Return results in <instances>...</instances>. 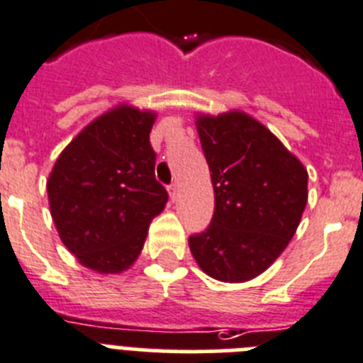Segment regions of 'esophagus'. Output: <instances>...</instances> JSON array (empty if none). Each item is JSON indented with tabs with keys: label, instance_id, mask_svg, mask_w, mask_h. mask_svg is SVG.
Masks as SVG:
<instances>
[{
	"label": "esophagus",
	"instance_id": "obj_1",
	"mask_svg": "<svg viewBox=\"0 0 363 363\" xmlns=\"http://www.w3.org/2000/svg\"><path fill=\"white\" fill-rule=\"evenodd\" d=\"M167 191H169L170 200H176V198H178V194H179V187H178V185H176V184L169 185V189H167Z\"/></svg>",
	"mask_w": 363,
	"mask_h": 363
}]
</instances>
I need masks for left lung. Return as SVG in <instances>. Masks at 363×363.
I'll return each instance as SVG.
<instances>
[{
  "instance_id": "left-lung-1",
  "label": "left lung",
  "mask_w": 363,
  "mask_h": 363,
  "mask_svg": "<svg viewBox=\"0 0 363 363\" xmlns=\"http://www.w3.org/2000/svg\"><path fill=\"white\" fill-rule=\"evenodd\" d=\"M194 119L215 213L203 233L189 237V247L209 277L246 283L268 270L296 235L308 202V172L246 111H198Z\"/></svg>"
}]
</instances>
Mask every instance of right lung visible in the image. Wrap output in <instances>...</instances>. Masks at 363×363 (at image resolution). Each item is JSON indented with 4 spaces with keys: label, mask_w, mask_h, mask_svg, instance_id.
Masks as SVG:
<instances>
[{
    "label": "right lung",
    "mask_w": 363,
    "mask_h": 363,
    "mask_svg": "<svg viewBox=\"0 0 363 363\" xmlns=\"http://www.w3.org/2000/svg\"><path fill=\"white\" fill-rule=\"evenodd\" d=\"M156 117L157 111L121 102L80 130L52 165V222L88 270H128L143 250L148 224L165 209L169 196L154 176L156 154L148 141Z\"/></svg>",
    "instance_id": "1"
}]
</instances>
